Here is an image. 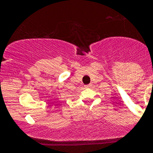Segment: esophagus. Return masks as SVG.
<instances>
[{"instance_id":"1","label":"esophagus","mask_w":153,"mask_h":153,"mask_svg":"<svg viewBox=\"0 0 153 153\" xmlns=\"http://www.w3.org/2000/svg\"><path fill=\"white\" fill-rule=\"evenodd\" d=\"M89 87H90V85H87L84 86L85 88H89Z\"/></svg>"}]
</instances>
